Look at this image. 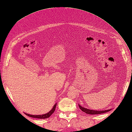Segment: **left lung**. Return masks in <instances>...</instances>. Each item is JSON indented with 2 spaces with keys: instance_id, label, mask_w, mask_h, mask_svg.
<instances>
[{
  "instance_id": "obj_1",
  "label": "left lung",
  "mask_w": 132,
  "mask_h": 132,
  "mask_svg": "<svg viewBox=\"0 0 132 132\" xmlns=\"http://www.w3.org/2000/svg\"><path fill=\"white\" fill-rule=\"evenodd\" d=\"M79 108L82 110L84 112L88 114H101V113H105L106 112H108L109 111H111V109H108V110H105V111H94V110H91V109H88L85 108L84 107H82L80 105H79Z\"/></svg>"
}]
</instances>
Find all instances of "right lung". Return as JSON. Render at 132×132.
I'll list each match as a JSON object with an SVG mask.
<instances>
[{
	"label": "right lung",
	"mask_w": 132,
	"mask_h": 132,
	"mask_svg": "<svg viewBox=\"0 0 132 132\" xmlns=\"http://www.w3.org/2000/svg\"><path fill=\"white\" fill-rule=\"evenodd\" d=\"M56 105H57V104H55L53 106V108H52V109L51 111H50L49 112L47 113L46 114H42V115H32V114H28V113H25L26 114V115L28 116L29 117H33V118H37V119H47L50 116L52 115V114L54 113V112L55 109V107H56Z\"/></svg>",
	"instance_id": "obj_1"
}]
</instances>
